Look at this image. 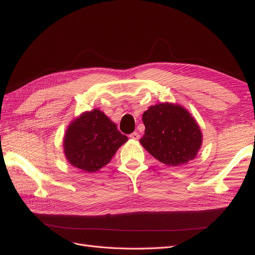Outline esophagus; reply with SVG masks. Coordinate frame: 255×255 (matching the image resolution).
Instances as JSON below:
<instances>
[{
    "label": "esophagus",
    "instance_id": "1",
    "mask_svg": "<svg viewBox=\"0 0 255 255\" xmlns=\"http://www.w3.org/2000/svg\"><path fill=\"white\" fill-rule=\"evenodd\" d=\"M129 138H130V139H132V140H139V138H140V134H139L138 132H132L131 134L129 135Z\"/></svg>",
    "mask_w": 255,
    "mask_h": 255
}]
</instances>
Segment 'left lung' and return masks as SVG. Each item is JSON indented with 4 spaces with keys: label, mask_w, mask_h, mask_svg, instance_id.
Instances as JSON below:
<instances>
[{
    "label": "left lung",
    "mask_w": 255,
    "mask_h": 255,
    "mask_svg": "<svg viewBox=\"0 0 255 255\" xmlns=\"http://www.w3.org/2000/svg\"><path fill=\"white\" fill-rule=\"evenodd\" d=\"M145 130L141 145L157 161L181 166L198 155L202 132L195 118L180 104L159 103L142 115Z\"/></svg>",
    "instance_id": "8db88e82"
}]
</instances>
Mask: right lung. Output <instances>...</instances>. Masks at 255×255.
Listing matches in <instances>:
<instances>
[{
    "label": "right lung",
    "mask_w": 255,
    "mask_h": 255,
    "mask_svg": "<svg viewBox=\"0 0 255 255\" xmlns=\"http://www.w3.org/2000/svg\"><path fill=\"white\" fill-rule=\"evenodd\" d=\"M127 140L115 123L94 109L84 112L68 125L63 140L64 154L74 167L94 173L109 164Z\"/></svg>",
    "instance_id": "obj_1"
}]
</instances>
